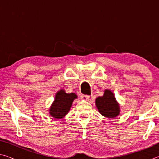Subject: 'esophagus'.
Segmentation results:
<instances>
[{"label": "esophagus", "mask_w": 159, "mask_h": 159, "mask_svg": "<svg viewBox=\"0 0 159 159\" xmlns=\"http://www.w3.org/2000/svg\"><path fill=\"white\" fill-rule=\"evenodd\" d=\"M80 98L83 100H89L90 99V95H82L80 96Z\"/></svg>", "instance_id": "1"}]
</instances>
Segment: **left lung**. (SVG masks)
<instances>
[{
  "label": "left lung",
  "instance_id": "left-lung-1",
  "mask_svg": "<svg viewBox=\"0 0 159 159\" xmlns=\"http://www.w3.org/2000/svg\"><path fill=\"white\" fill-rule=\"evenodd\" d=\"M95 104L99 112L107 118H115L119 114V105L116 100L114 93L109 90L104 91L102 97L96 99Z\"/></svg>",
  "mask_w": 159,
  "mask_h": 159
}]
</instances>
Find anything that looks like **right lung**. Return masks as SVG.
<instances>
[{
	"label": "right lung",
	"instance_id": "add662e5",
	"mask_svg": "<svg viewBox=\"0 0 159 159\" xmlns=\"http://www.w3.org/2000/svg\"><path fill=\"white\" fill-rule=\"evenodd\" d=\"M76 98L77 95L74 93H66L62 90L59 91L50 109V114L56 119L62 118L69 112L72 102Z\"/></svg>",
	"mask_w": 159,
	"mask_h": 159
}]
</instances>
